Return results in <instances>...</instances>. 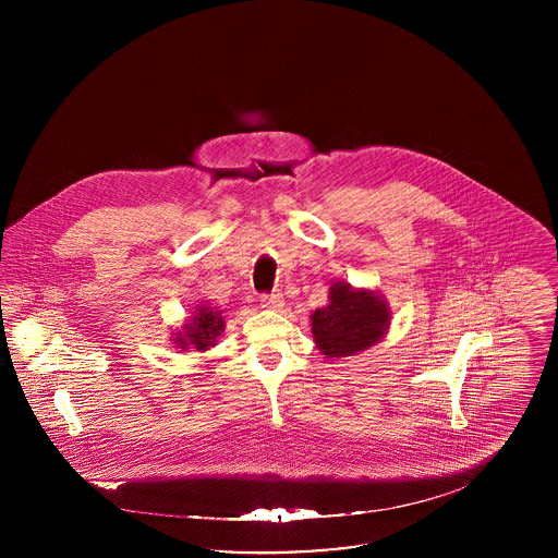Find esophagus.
Segmentation results:
<instances>
[{"mask_svg": "<svg viewBox=\"0 0 558 558\" xmlns=\"http://www.w3.org/2000/svg\"><path fill=\"white\" fill-rule=\"evenodd\" d=\"M262 307H266V310H280V307H284V296L280 292L262 294Z\"/></svg>", "mask_w": 558, "mask_h": 558, "instance_id": "1", "label": "esophagus"}]
</instances>
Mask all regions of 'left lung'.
Instances as JSON below:
<instances>
[{
  "label": "left lung",
  "instance_id": "obj_1",
  "mask_svg": "<svg viewBox=\"0 0 558 558\" xmlns=\"http://www.w3.org/2000/svg\"><path fill=\"white\" fill-rule=\"evenodd\" d=\"M328 301L312 316L314 341L326 357L355 355L385 337L391 312L378 292L355 291L347 282H335Z\"/></svg>",
  "mask_w": 558,
  "mask_h": 558
}]
</instances>
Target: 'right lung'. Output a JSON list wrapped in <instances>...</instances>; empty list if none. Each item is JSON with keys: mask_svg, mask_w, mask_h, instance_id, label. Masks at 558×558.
I'll use <instances>...</instances> for the list:
<instances>
[{"mask_svg": "<svg viewBox=\"0 0 558 558\" xmlns=\"http://www.w3.org/2000/svg\"><path fill=\"white\" fill-rule=\"evenodd\" d=\"M223 330V318L221 312H213L211 307H196V314L190 319V324H184L182 332H175L173 343L187 349L194 347L198 351H205L215 345L217 337Z\"/></svg>", "mask_w": 558, "mask_h": 558, "instance_id": "obj_1", "label": "right lung"}]
</instances>
